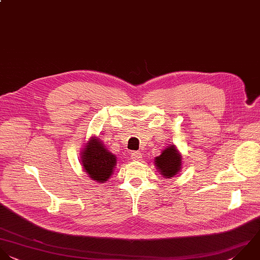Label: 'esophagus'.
Masks as SVG:
<instances>
[{
    "label": "esophagus",
    "mask_w": 260,
    "mask_h": 260,
    "mask_svg": "<svg viewBox=\"0 0 260 260\" xmlns=\"http://www.w3.org/2000/svg\"><path fill=\"white\" fill-rule=\"evenodd\" d=\"M132 159H133L134 161H140V160H142V153L139 152V151L133 152V153H132Z\"/></svg>",
    "instance_id": "obj_1"
}]
</instances>
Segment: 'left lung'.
Segmentation results:
<instances>
[{
  "instance_id": "1",
  "label": "left lung",
  "mask_w": 260,
  "mask_h": 260,
  "mask_svg": "<svg viewBox=\"0 0 260 260\" xmlns=\"http://www.w3.org/2000/svg\"><path fill=\"white\" fill-rule=\"evenodd\" d=\"M181 160L180 153L174 145H171L163 150L159 157L155 158V165L164 178H171L180 171Z\"/></svg>"
}]
</instances>
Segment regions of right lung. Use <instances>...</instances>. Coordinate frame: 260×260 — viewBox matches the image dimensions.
<instances>
[{"label":"right lung","instance_id":"right-lung-1","mask_svg":"<svg viewBox=\"0 0 260 260\" xmlns=\"http://www.w3.org/2000/svg\"><path fill=\"white\" fill-rule=\"evenodd\" d=\"M81 162L85 172L92 180L105 182L116 166V157L104 147V144L92 137L81 153Z\"/></svg>","mask_w":260,"mask_h":260}]
</instances>
